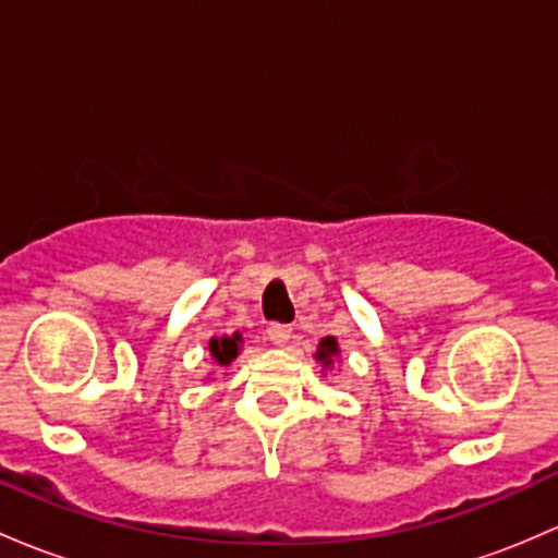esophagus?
I'll list each match as a JSON object with an SVG mask.
<instances>
[{"mask_svg":"<svg viewBox=\"0 0 558 558\" xmlns=\"http://www.w3.org/2000/svg\"><path fill=\"white\" fill-rule=\"evenodd\" d=\"M268 338H271V343H277V347H287V343L292 341V327L290 325H271L268 327Z\"/></svg>","mask_w":558,"mask_h":558,"instance_id":"34e87169","label":"esophagus"}]
</instances>
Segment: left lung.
I'll return each mask as SVG.
<instances>
[{
  "mask_svg": "<svg viewBox=\"0 0 558 558\" xmlns=\"http://www.w3.org/2000/svg\"><path fill=\"white\" fill-rule=\"evenodd\" d=\"M341 357V347H338V341L332 336H325L322 341L317 343V352H314V360H317L322 373L332 371V363Z\"/></svg>",
  "mask_w": 558,
  "mask_h": 558,
  "instance_id": "obj_1",
  "label": "left lung"
}]
</instances>
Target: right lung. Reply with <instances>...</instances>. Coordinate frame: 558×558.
I'll return each mask as SVG.
<instances>
[{"mask_svg": "<svg viewBox=\"0 0 558 558\" xmlns=\"http://www.w3.org/2000/svg\"><path fill=\"white\" fill-rule=\"evenodd\" d=\"M241 347H244V336H241V330L231 332V336L209 338V354L211 360H215V365L220 367L231 365L241 354Z\"/></svg>", "mask_w": 558, "mask_h": 558, "instance_id": "right-lung-1", "label": "right lung"}]
</instances>
